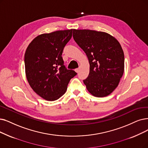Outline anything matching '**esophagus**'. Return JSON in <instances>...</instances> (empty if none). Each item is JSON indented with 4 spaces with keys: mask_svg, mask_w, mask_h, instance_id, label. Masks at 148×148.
Returning a JSON list of instances; mask_svg holds the SVG:
<instances>
[{
    "mask_svg": "<svg viewBox=\"0 0 148 148\" xmlns=\"http://www.w3.org/2000/svg\"><path fill=\"white\" fill-rule=\"evenodd\" d=\"M75 70V72H76L78 73V72H79V68H77V69H76Z\"/></svg>",
    "mask_w": 148,
    "mask_h": 148,
    "instance_id": "34e87169",
    "label": "esophagus"
}]
</instances>
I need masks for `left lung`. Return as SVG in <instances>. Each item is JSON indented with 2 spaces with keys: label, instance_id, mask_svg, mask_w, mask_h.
Listing matches in <instances>:
<instances>
[{
  "label": "left lung",
  "instance_id": "8db88e82",
  "mask_svg": "<svg viewBox=\"0 0 148 148\" xmlns=\"http://www.w3.org/2000/svg\"><path fill=\"white\" fill-rule=\"evenodd\" d=\"M73 37L89 62V74L83 80L87 90L94 97L109 95L119 85L125 69L120 44L107 33L90 29H74Z\"/></svg>",
  "mask_w": 148,
  "mask_h": 148
}]
</instances>
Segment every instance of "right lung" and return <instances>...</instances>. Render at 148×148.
<instances>
[{
    "label": "right lung",
    "instance_id": "obj_1",
    "mask_svg": "<svg viewBox=\"0 0 148 148\" xmlns=\"http://www.w3.org/2000/svg\"><path fill=\"white\" fill-rule=\"evenodd\" d=\"M73 29L40 34L30 42L24 56L26 77L32 89L48 101L66 93L70 80L77 74L68 70L62 58Z\"/></svg>",
    "mask_w": 148,
    "mask_h": 148
}]
</instances>
